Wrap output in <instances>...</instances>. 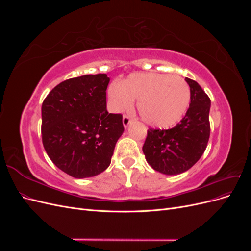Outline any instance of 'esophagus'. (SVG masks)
<instances>
[{
    "instance_id": "obj_1",
    "label": "esophagus",
    "mask_w": 251,
    "mask_h": 251,
    "mask_svg": "<svg viewBox=\"0 0 251 251\" xmlns=\"http://www.w3.org/2000/svg\"><path fill=\"white\" fill-rule=\"evenodd\" d=\"M131 121H132V119L130 118V116L125 115V116L123 117V124H124V126H125L126 128L128 126V125L131 124Z\"/></svg>"
}]
</instances>
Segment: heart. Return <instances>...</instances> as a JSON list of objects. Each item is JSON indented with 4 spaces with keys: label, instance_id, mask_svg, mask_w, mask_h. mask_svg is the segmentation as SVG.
<instances>
[{
    "label": "heart",
    "instance_id": "1",
    "mask_svg": "<svg viewBox=\"0 0 251 251\" xmlns=\"http://www.w3.org/2000/svg\"><path fill=\"white\" fill-rule=\"evenodd\" d=\"M112 109L123 112L138 100L140 117L154 127L176 125L185 115L191 102V89L180 76L165 73H133L108 88Z\"/></svg>",
    "mask_w": 251,
    "mask_h": 251
}]
</instances>
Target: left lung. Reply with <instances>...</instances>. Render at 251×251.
Wrapping results in <instances>:
<instances>
[{
	"label": "left lung",
	"mask_w": 251,
	"mask_h": 251,
	"mask_svg": "<svg viewBox=\"0 0 251 251\" xmlns=\"http://www.w3.org/2000/svg\"><path fill=\"white\" fill-rule=\"evenodd\" d=\"M191 103L179 124L169 130L150 128L142 151L147 162L164 175H178L199 160L209 139L210 100L197 81L185 78Z\"/></svg>",
	"instance_id": "left-lung-1"
}]
</instances>
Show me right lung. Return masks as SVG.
Masks as SVG:
<instances>
[{
  "label": "right lung",
  "mask_w": 251,
  "mask_h": 251,
  "mask_svg": "<svg viewBox=\"0 0 251 251\" xmlns=\"http://www.w3.org/2000/svg\"><path fill=\"white\" fill-rule=\"evenodd\" d=\"M107 74L60 82L42 105L43 144L51 161L73 178L94 177L109 168L125 128L121 114L107 110Z\"/></svg>",
  "instance_id": "right-lung-1"
}]
</instances>
